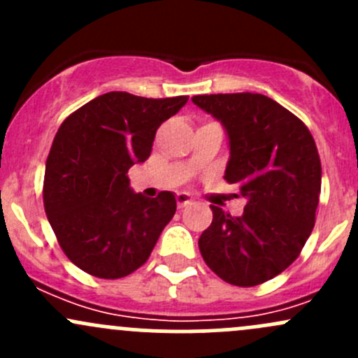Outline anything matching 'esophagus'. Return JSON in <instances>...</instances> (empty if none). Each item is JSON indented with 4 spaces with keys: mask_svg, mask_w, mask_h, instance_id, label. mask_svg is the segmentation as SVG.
Here are the masks:
<instances>
[{
    "mask_svg": "<svg viewBox=\"0 0 358 358\" xmlns=\"http://www.w3.org/2000/svg\"><path fill=\"white\" fill-rule=\"evenodd\" d=\"M176 202H178V208H185V206H189L190 202H192V197L185 192H180L178 196H176Z\"/></svg>",
    "mask_w": 358,
    "mask_h": 358,
    "instance_id": "esophagus-1",
    "label": "esophagus"
}]
</instances>
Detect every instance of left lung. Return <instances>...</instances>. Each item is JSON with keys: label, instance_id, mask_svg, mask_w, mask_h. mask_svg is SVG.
Instances as JSON below:
<instances>
[{"label": "left lung", "instance_id": "left-lung-1", "mask_svg": "<svg viewBox=\"0 0 358 358\" xmlns=\"http://www.w3.org/2000/svg\"><path fill=\"white\" fill-rule=\"evenodd\" d=\"M192 102L225 126V180L248 199L241 216L211 206L201 255L225 282L258 286L298 258L315 225L322 182L315 140L301 119L259 93L196 95Z\"/></svg>", "mask_w": 358, "mask_h": 358}]
</instances>
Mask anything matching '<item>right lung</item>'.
I'll use <instances>...</instances> for the list:
<instances>
[{
	"mask_svg": "<svg viewBox=\"0 0 358 358\" xmlns=\"http://www.w3.org/2000/svg\"><path fill=\"white\" fill-rule=\"evenodd\" d=\"M189 96L145 99L110 92L60 124L46 159L43 202L66 256L99 279H121L149 259L176 199L129 189L128 169L145 162L159 126Z\"/></svg>",
	"mask_w": 358,
	"mask_h": 358,
	"instance_id": "obj_1",
	"label": "right lung"
}]
</instances>
